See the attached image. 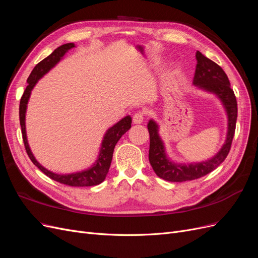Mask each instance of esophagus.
<instances>
[{
    "label": "esophagus",
    "instance_id": "esophagus-1",
    "mask_svg": "<svg viewBox=\"0 0 258 258\" xmlns=\"http://www.w3.org/2000/svg\"><path fill=\"white\" fill-rule=\"evenodd\" d=\"M132 120H134V123H136V124L142 123L143 120H144V113H142V112H137V113L134 115V118H132Z\"/></svg>",
    "mask_w": 258,
    "mask_h": 258
}]
</instances>
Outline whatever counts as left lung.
Segmentation results:
<instances>
[{"mask_svg": "<svg viewBox=\"0 0 258 258\" xmlns=\"http://www.w3.org/2000/svg\"><path fill=\"white\" fill-rule=\"evenodd\" d=\"M197 66L192 84L200 89L212 92L222 101L228 117V131L226 141L214 157L207 161L190 163V165H178L171 161L166 154L162 140L158 135V124L153 119L147 123L150 132V152L148 159L155 173L160 178L169 182L191 181L205 176L212 172L227 157L230 151L231 142L236 130L238 116V106L235 92L230 88V83L224 70L214 61L204 56L200 51L196 52Z\"/></svg>", "mask_w": 258, "mask_h": 258, "instance_id": "8db88e82", "label": "left lung"}]
</instances>
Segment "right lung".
Segmentation results:
<instances>
[{"mask_svg": "<svg viewBox=\"0 0 258 258\" xmlns=\"http://www.w3.org/2000/svg\"><path fill=\"white\" fill-rule=\"evenodd\" d=\"M73 47H75V45L73 43H68V44L59 46V47L54 49L48 57H46L41 62H38V63L35 66V68L33 69V71L31 72L27 81L28 86L20 100V105H19L20 126H21L23 143H25L27 154L30 157L31 161H32L44 174L53 179V181H57L61 184L69 185V186H74V187L95 186L102 183L105 179V176L108 172V169H110L111 162H112L115 145L119 141L121 136L126 134V132L131 128L132 120L130 116L123 117L121 120L115 123L113 127H111L106 131V134L103 138L102 144H101L99 157L97 161L93 163V166L87 170H84V171H81V172H76V173H70V174L53 173L51 171L44 168L42 165H40V163L37 162V160L34 158L32 152L30 150L28 140H27V134H26V111H27V104L31 95V91H32L33 87L38 82V80L42 79V77L47 73L51 68H53L58 63V62L62 59V57L64 56L66 52H68V50H70Z\"/></svg>", "mask_w": 258, "mask_h": 258, "instance_id": "obj_1", "label": "right lung"}]
</instances>
